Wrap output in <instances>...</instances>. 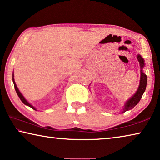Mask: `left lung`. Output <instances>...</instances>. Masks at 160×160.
<instances>
[{
	"label": "left lung",
	"mask_w": 160,
	"mask_h": 160,
	"mask_svg": "<svg viewBox=\"0 0 160 160\" xmlns=\"http://www.w3.org/2000/svg\"><path fill=\"white\" fill-rule=\"evenodd\" d=\"M138 61L139 62V65H140V80H139V85L138 87V89L137 90V92L134 94L132 97L130 98L129 100L127 101L125 104V107H124L122 112H125L126 111L130 110L131 109H132L135 106L138 104L139 100H141L142 97L143 93L144 92L146 89L147 86V81H148V78H147V75L144 74L143 72V68L144 66V61L142 57L140 55H138Z\"/></svg>",
	"instance_id": "left-lung-1"
}]
</instances>
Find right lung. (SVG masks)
<instances>
[{
  "label": "right lung",
  "mask_w": 160,
  "mask_h": 160,
  "mask_svg": "<svg viewBox=\"0 0 160 160\" xmlns=\"http://www.w3.org/2000/svg\"><path fill=\"white\" fill-rule=\"evenodd\" d=\"M12 82H13V84H14V87H15V90H16V93H17V95H18V97L20 98V99H21V100L22 101V102H23L25 105H28V106H29V107H30L32 109H33V110H36V108H35L33 106H32V105H30V104L28 102V101L25 100V98H24V96L22 95L21 94V92H20L19 91V90H18V87H17V85H16V82H15V80H14V74H13V72H12Z\"/></svg>",
  "instance_id": "right-lung-1"
}]
</instances>
